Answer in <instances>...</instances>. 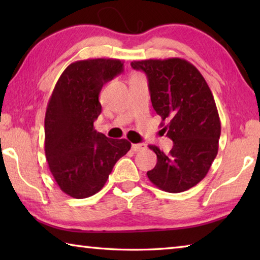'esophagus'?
Masks as SVG:
<instances>
[{"label": "esophagus", "mask_w": 260, "mask_h": 260, "mask_svg": "<svg viewBox=\"0 0 260 260\" xmlns=\"http://www.w3.org/2000/svg\"><path fill=\"white\" fill-rule=\"evenodd\" d=\"M147 146L144 143H138V144H132V150L138 152V151H142L146 150Z\"/></svg>", "instance_id": "34e87169"}]
</instances>
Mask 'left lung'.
I'll list each match as a JSON object with an SVG mask.
<instances>
[{
    "mask_svg": "<svg viewBox=\"0 0 260 260\" xmlns=\"http://www.w3.org/2000/svg\"><path fill=\"white\" fill-rule=\"evenodd\" d=\"M131 65L147 74L152 107L162 121H169L162 131L173 141L167 155L149 146L157 164L148 178L167 192L188 190L205 178L218 153L221 125L213 95L186 59L134 60Z\"/></svg>",
    "mask_w": 260,
    "mask_h": 260,
    "instance_id": "left-lung-1",
    "label": "left lung"
}]
</instances>
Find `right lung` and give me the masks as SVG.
Segmentation results:
<instances>
[{"label": "right lung", "mask_w": 260, "mask_h": 260, "mask_svg": "<svg viewBox=\"0 0 260 260\" xmlns=\"http://www.w3.org/2000/svg\"><path fill=\"white\" fill-rule=\"evenodd\" d=\"M119 59L78 60L61 73L48 102L45 151L60 190L73 199L99 192L113 166L131 149L125 139H109L94 128L104 83L122 72Z\"/></svg>", "instance_id": "right-lung-1"}]
</instances>
